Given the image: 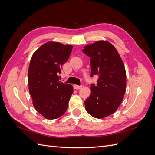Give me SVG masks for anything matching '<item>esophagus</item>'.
<instances>
[{
	"label": "esophagus",
	"instance_id": "obj_1",
	"mask_svg": "<svg viewBox=\"0 0 155 155\" xmlns=\"http://www.w3.org/2000/svg\"><path fill=\"white\" fill-rule=\"evenodd\" d=\"M82 87H83L82 85H74V88L75 89H78H78H81L82 88Z\"/></svg>",
	"mask_w": 155,
	"mask_h": 155
}]
</instances>
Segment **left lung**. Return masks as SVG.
Instances as JSON below:
<instances>
[{"label": "left lung", "instance_id": "left-lung-1", "mask_svg": "<svg viewBox=\"0 0 155 155\" xmlns=\"http://www.w3.org/2000/svg\"><path fill=\"white\" fill-rule=\"evenodd\" d=\"M91 58V76H98L96 84L91 85V95L85 101V109L92 116L103 118L117 110L126 90V72L114 46L100 41L82 50Z\"/></svg>", "mask_w": 155, "mask_h": 155}]
</instances>
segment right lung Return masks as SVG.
<instances>
[{
    "mask_svg": "<svg viewBox=\"0 0 155 155\" xmlns=\"http://www.w3.org/2000/svg\"><path fill=\"white\" fill-rule=\"evenodd\" d=\"M72 46L48 42L37 49L28 69L29 92L36 110L45 118H58L66 112L73 87L59 81Z\"/></svg>",
    "mask_w": 155,
    "mask_h": 155,
    "instance_id": "right-lung-1",
    "label": "right lung"
}]
</instances>
